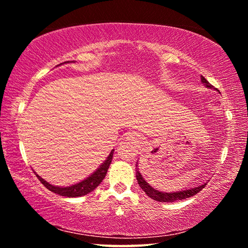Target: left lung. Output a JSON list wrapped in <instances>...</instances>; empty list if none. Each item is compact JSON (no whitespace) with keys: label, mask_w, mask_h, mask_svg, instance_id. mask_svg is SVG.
Masks as SVG:
<instances>
[{"label":"left lung","mask_w":248,"mask_h":248,"mask_svg":"<svg viewBox=\"0 0 248 248\" xmlns=\"http://www.w3.org/2000/svg\"><path fill=\"white\" fill-rule=\"evenodd\" d=\"M201 83H202L205 87H208V89H213V86L202 77V75H201ZM136 177L138 180V184H139V186L143 189L145 194L148 195L150 198L159 201V202H174V201H177V200L189 198V197L195 196L196 194H198L199 191H201V189L204 188L205 185H207V183L209 182V180H205V183L199 185V186L188 188V189L186 188V189H182L179 191H173V192L161 191V190L155 189V188H153L151 185H149V183L143 178V176L141 175L139 169H138V162H137Z\"/></svg>","instance_id":"obj_1"}]
</instances>
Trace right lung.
<instances>
[{
  "label": "right lung",
  "mask_w": 248,
  "mask_h": 248,
  "mask_svg": "<svg viewBox=\"0 0 248 248\" xmlns=\"http://www.w3.org/2000/svg\"><path fill=\"white\" fill-rule=\"evenodd\" d=\"M114 151L111 150L110 154L108 155L107 158L99 165V167L96 170L94 173H92L89 177H86L85 179L81 180L77 184L71 185V186H66V187H62V186H54V185L49 184L48 182H46L44 178H41L39 175H37L36 171L33 173L36 174L37 177L41 182V184H44V186L49 189L50 191L54 192V194H58L60 196L63 197H69V198H75V197H82L85 196L87 194H90L91 191H93L98 185L103 182V179L105 178V176L107 174V170L109 169V165H110L111 159H112V155H114Z\"/></svg>",
  "instance_id": "add662e5"
}]
</instances>
